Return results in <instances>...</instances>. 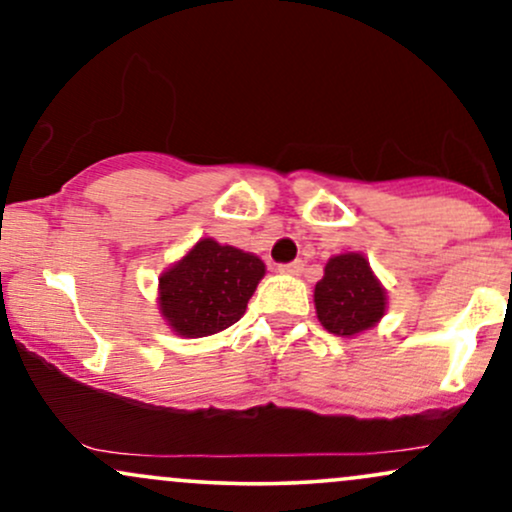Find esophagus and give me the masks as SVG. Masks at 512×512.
I'll list each match as a JSON object with an SVG mask.
<instances>
[{"label":"esophagus","mask_w":512,"mask_h":512,"mask_svg":"<svg viewBox=\"0 0 512 512\" xmlns=\"http://www.w3.org/2000/svg\"><path fill=\"white\" fill-rule=\"evenodd\" d=\"M279 272L281 274H291V276H298L303 272V262L301 260H293V262H289V264H281L279 267Z\"/></svg>","instance_id":"obj_1"}]
</instances>
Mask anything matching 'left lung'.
<instances>
[{"instance_id":"obj_1","label":"left lung","mask_w":512,"mask_h":512,"mask_svg":"<svg viewBox=\"0 0 512 512\" xmlns=\"http://www.w3.org/2000/svg\"><path fill=\"white\" fill-rule=\"evenodd\" d=\"M387 296L368 260L358 252L332 257L315 284L317 320L337 337H354L385 315Z\"/></svg>"}]
</instances>
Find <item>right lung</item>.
Listing matches in <instances>:
<instances>
[{"label": "right lung", "instance_id": "right-lung-1", "mask_svg": "<svg viewBox=\"0 0 512 512\" xmlns=\"http://www.w3.org/2000/svg\"><path fill=\"white\" fill-rule=\"evenodd\" d=\"M262 276L257 255L202 238L161 274L158 308L180 337H209L243 317Z\"/></svg>", "mask_w": 512, "mask_h": 512}]
</instances>
